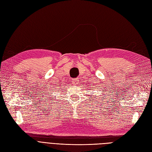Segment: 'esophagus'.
I'll return each mask as SVG.
<instances>
[{
  "mask_svg": "<svg viewBox=\"0 0 152 152\" xmlns=\"http://www.w3.org/2000/svg\"><path fill=\"white\" fill-rule=\"evenodd\" d=\"M73 84L74 85H77L78 83H79V79H73Z\"/></svg>",
  "mask_w": 152,
  "mask_h": 152,
  "instance_id": "esophagus-1",
  "label": "esophagus"
}]
</instances>
